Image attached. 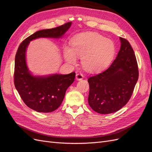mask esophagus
Returning <instances> with one entry per match:
<instances>
[{
  "mask_svg": "<svg viewBox=\"0 0 152 152\" xmlns=\"http://www.w3.org/2000/svg\"><path fill=\"white\" fill-rule=\"evenodd\" d=\"M83 77H84V75L81 73H78L76 74V79L77 80H81L82 79H83Z\"/></svg>",
  "mask_w": 152,
  "mask_h": 152,
  "instance_id": "34e87169",
  "label": "esophagus"
}]
</instances>
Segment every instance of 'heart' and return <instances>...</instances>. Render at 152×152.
<instances>
[{"instance_id": "b5f03b06", "label": "heart", "mask_w": 152, "mask_h": 152, "mask_svg": "<svg viewBox=\"0 0 152 152\" xmlns=\"http://www.w3.org/2000/svg\"><path fill=\"white\" fill-rule=\"evenodd\" d=\"M115 54V45L112 40L94 33L78 35L72 40V47H63V56L70 64H75L82 57V64L87 70L98 72L107 68Z\"/></svg>"}]
</instances>
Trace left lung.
<instances>
[{"label":"left lung","instance_id":"obj_1","mask_svg":"<svg viewBox=\"0 0 152 152\" xmlns=\"http://www.w3.org/2000/svg\"><path fill=\"white\" fill-rule=\"evenodd\" d=\"M121 49L109 68L89 77L88 103L101 114L115 112L130 99L138 79V66L129 41L120 37Z\"/></svg>","mask_w":152,"mask_h":152}]
</instances>
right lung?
<instances>
[{
    "instance_id": "1",
    "label": "right lung",
    "mask_w": 152,
    "mask_h": 152,
    "mask_svg": "<svg viewBox=\"0 0 152 152\" xmlns=\"http://www.w3.org/2000/svg\"><path fill=\"white\" fill-rule=\"evenodd\" d=\"M71 22L51 29L36 31L20 44L16 54L14 83L25 104L38 112L49 113L61 105L66 91L74 81L75 73L33 76L27 68L25 54L31 40L40 37L60 38L70 28Z\"/></svg>"
}]
</instances>
